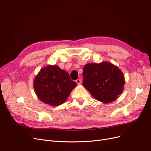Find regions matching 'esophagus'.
Returning a JSON list of instances; mask_svg holds the SVG:
<instances>
[{
  "label": "esophagus",
  "mask_w": 151,
  "mask_h": 151,
  "mask_svg": "<svg viewBox=\"0 0 151 151\" xmlns=\"http://www.w3.org/2000/svg\"><path fill=\"white\" fill-rule=\"evenodd\" d=\"M76 83H77V84H80L81 83V80L79 79H77V80L76 81Z\"/></svg>",
  "instance_id": "34e87169"
}]
</instances>
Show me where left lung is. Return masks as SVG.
Masks as SVG:
<instances>
[{
	"mask_svg": "<svg viewBox=\"0 0 151 151\" xmlns=\"http://www.w3.org/2000/svg\"><path fill=\"white\" fill-rule=\"evenodd\" d=\"M83 86L96 99L103 103L115 101L123 91L124 76L111 63H88L83 68Z\"/></svg>",
	"mask_w": 151,
	"mask_h": 151,
	"instance_id": "obj_1",
	"label": "left lung"
}]
</instances>
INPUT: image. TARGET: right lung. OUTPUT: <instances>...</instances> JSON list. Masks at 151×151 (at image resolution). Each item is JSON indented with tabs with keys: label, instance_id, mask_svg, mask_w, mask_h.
I'll use <instances>...</instances> for the list:
<instances>
[{
	"label": "right lung",
	"instance_id": "1",
	"mask_svg": "<svg viewBox=\"0 0 151 151\" xmlns=\"http://www.w3.org/2000/svg\"><path fill=\"white\" fill-rule=\"evenodd\" d=\"M76 86L67 72L51 65L40 70L33 83L35 92L39 99L54 106L64 103Z\"/></svg>",
	"mask_w": 151,
	"mask_h": 151
}]
</instances>
